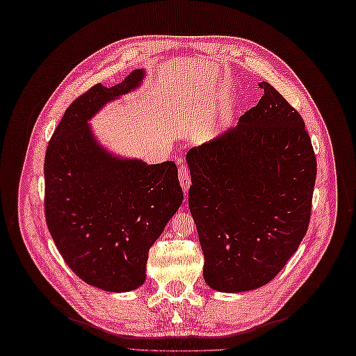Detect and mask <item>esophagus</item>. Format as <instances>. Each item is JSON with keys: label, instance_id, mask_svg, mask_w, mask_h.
Segmentation results:
<instances>
[{"label": "esophagus", "instance_id": "1", "mask_svg": "<svg viewBox=\"0 0 356 356\" xmlns=\"http://www.w3.org/2000/svg\"><path fill=\"white\" fill-rule=\"evenodd\" d=\"M178 177H179V182H181L182 190L188 191L190 184H191V178H190V169H188L187 165H181V166H179Z\"/></svg>", "mask_w": 356, "mask_h": 356}]
</instances>
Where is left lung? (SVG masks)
Listing matches in <instances>:
<instances>
[{
    "instance_id": "1",
    "label": "left lung",
    "mask_w": 356,
    "mask_h": 356,
    "mask_svg": "<svg viewBox=\"0 0 356 356\" xmlns=\"http://www.w3.org/2000/svg\"><path fill=\"white\" fill-rule=\"evenodd\" d=\"M238 126L187 153L188 207L220 293H245L282 270L307 232L316 159L301 115L267 81Z\"/></svg>"
}]
</instances>
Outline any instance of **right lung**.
<instances>
[{
  "label": "right lung",
  "instance_id": "obj_1",
  "mask_svg": "<svg viewBox=\"0 0 356 356\" xmlns=\"http://www.w3.org/2000/svg\"><path fill=\"white\" fill-rule=\"evenodd\" d=\"M145 70L111 88L96 84L75 99L44 160L46 221L63 260L81 281L127 293L147 276L148 251L182 203L174 161L148 165L117 156L89 122L106 104L136 90Z\"/></svg>",
  "mask_w": 356,
  "mask_h": 356
}]
</instances>
